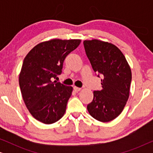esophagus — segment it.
Wrapping results in <instances>:
<instances>
[{
  "label": "esophagus",
  "mask_w": 153,
  "mask_h": 153,
  "mask_svg": "<svg viewBox=\"0 0 153 153\" xmlns=\"http://www.w3.org/2000/svg\"><path fill=\"white\" fill-rule=\"evenodd\" d=\"M74 91L79 92V91H81V88H78V87H76V86H74Z\"/></svg>",
  "instance_id": "obj_1"
}]
</instances>
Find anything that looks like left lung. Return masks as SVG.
<instances>
[{"label":"left lung","mask_w":153,"mask_h":153,"mask_svg":"<svg viewBox=\"0 0 153 153\" xmlns=\"http://www.w3.org/2000/svg\"><path fill=\"white\" fill-rule=\"evenodd\" d=\"M83 45L93 70L102 77V89L93 92L87 109L96 120L109 122L121 114L129 98L130 67L120 50L111 43L92 39L83 41Z\"/></svg>","instance_id":"8db88e82"}]
</instances>
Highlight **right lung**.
<instances>
[{"label": "right lung", "mask_w": 153, "mask_h": 153, "mask_svg": "<svg viewBox=\"0 0 153 153\" xmlns=\"http://www.w3.org/2000/svg\"><path fill=\"white\" fill-rule=\"evenodd\" d=\"M80 39H53L37 45L23 62L19 86L30 114L45 124H52L64 116L73 88L56 83L66 56L76 49Z\"/></svg>", "instance_id": "right-lung-1"}]
</instances>
